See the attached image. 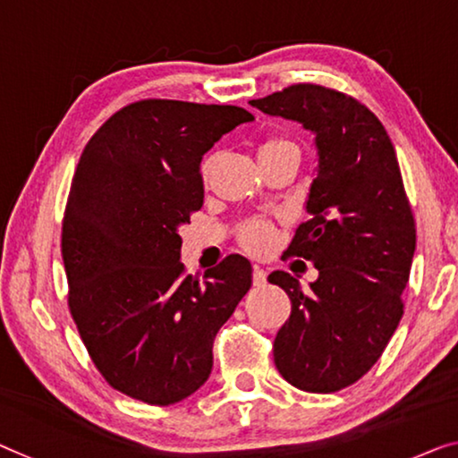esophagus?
<instances>
[{"mask_svg": "<svg viewBox=\"0 0 458 458\" xmlns=\"http://www.w3.org/2000/svg\"><path fill=\"white\" fill-rule=\"evenodd\" d=\"M252 284L255 285H265L267 284V271H263L261 267H252Z\"/></svg>", "mask_w": 458, "mask_h": 458, "instance_id": "1", "label": "esophagus"}]
</instances>
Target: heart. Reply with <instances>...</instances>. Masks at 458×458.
I'll use <instances>...</instances> for the list:
<instances>
[{"mask_svg":"<svg viewBox=\"0 0 458 458\" xmlns=\"http://www.w3.org/2000/svg\"><path fill=\"white\" fill-rule=\"evenodd\" d=\"M285 148H296V143L288 138H282V135H271V138L259 143V156L273 154L277 152V149ZM209 168L211 156H208V158L201 162L203 179H208ZM238 242H241V247L244 250L252 252V255H265V252H269L273 244H276V226H273V222L267 220V217H250V220H247L241 228H238Z\"/></svg>","mask_w":458,"mask_h":458,"instance_id":"obj_1","label":"heart"}]
</instances>
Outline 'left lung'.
Wrapping results in <instances>:
<instances>
[{
  "mask_svg": "<svg viewBox=\"0 0 458 458\" xmlns=\"http://www.w3.org/2000/svg\"><path fill=\"white\" fill-rule=\"evenodd\" d=\"M317 135L318 170L288 255L318 269L310 290L285 271L267 277L288 294L290 318L273 341L282 377L309 393H335L377 364L403 317L415 220L397 154L370 108L318 84H292L250 100Z\"/></svg>",
  "mask_w": 458,
  "mask_h": 458,
  "instance_id": "1",
  "label": "left lung"
}]
</instances>
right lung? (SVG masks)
Wrapping results in <instances>:
<instances>
[{
	"instance_id": "1",
	"label": "right lung",
	"mask_w": 458,
	"mask_h": 458,
	"mask_svg": "<svg viewBox=\"0 0 458 458\" xmlns=\"http://www.w3.org/2000/svg\"><path fill=\"white\" fill-rule=\"evenodd\" d=\"M252 119L241 106L146 98L102 123L80 156L61 230L67 304L94 366L127 397L164 407L193 394L250 288L241 255L187 276L179 226L203 206V154Z\"/></svg>"
}]
</instances>
